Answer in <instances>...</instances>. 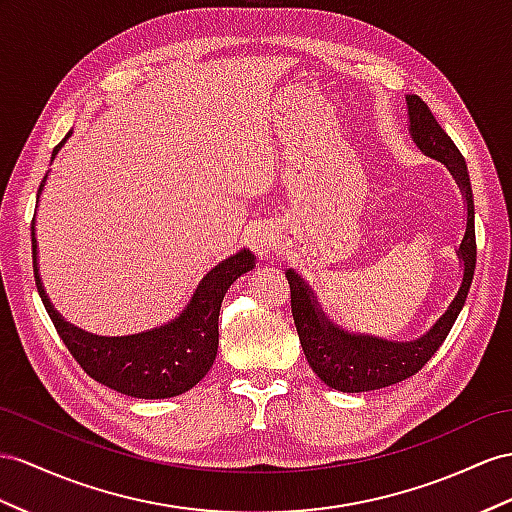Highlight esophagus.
<instances>
[{
  "mask_svg": "<svg viewBox=\"0 0 512 512\" xmlns=\"http://www.w3.org/2000/svg\"><path fill=\"white\" fill-rule=\"evenodd\" d=\"M251 246L257 251V255H270L274 248H277V242H274V235L266 229H255L253 238H251Z\"/></svg>",
  "mask_w": 512,
  "mask_h": 512,
  "instance_id": "obj_1",
  "label": "esophagus"
}]
</instances>
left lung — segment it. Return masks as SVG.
Wrapping results in <instances>:
<instances>
[{
  "label": "left lung",
  "mask_w": 512,
  "mask_h": 512,
  "mask_svg": "<svg viewBox=\"0 0 512 512\" xmlns=\"http://www.w3.org/2000/svg\"><path fill=\"white\" fill-rule=\"evenodd\" d=\"M409 119L411 134L417 147L424 153L437 157V160L450 166L452 175L461 183V190L467 201V229L458 253L463 257L465 274L461 290L448 311L437 320V324L415 342H383L376 337L348 335L339 331L318 311L309 287L298 279L294 270H287V283L292 292V316L296 331L300 337V346L305 350V357L311 370L320 376L329 387L339 391H372L396 385L404 378L417 374L435 355L439 346L445 342L450 329L454 326L458 313H461L467 292L471 287L476 270V227H474V194H471V183L465 157L458 151L452 138L445 134L443 127L432 116L426 103L409 95Z\"/></svg>",
  "instance_id": "8db88e82"
}]
</instances>
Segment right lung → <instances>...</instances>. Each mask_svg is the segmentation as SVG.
<instances>
[{"label": "right lung", "mask_w": 512, "mask_h": 512, "mask_svg": "<svg viewBox=\"0 0 512 512\" xmlns=\"http://www.w3.org/2000/svg\"><path fill=\"white\" fill-rule=\"evenodd\" d=\"M64 140L54 149V155ZM43 183L45 177L38 194L43 190ZM32 253L38 294H41L49 318L73 359L97 383L125 393V396L144 400L179 396V393L192 389L209 372L218 352V313L222 298L235 279L255 268L253 255L242 251L209 270L196 287L186 311L162 329L129 337H97L67 324L51 307L41 279H38L34 238Z\"/></svg>", "instance_id": "right-lung-1"}]
</instances>
